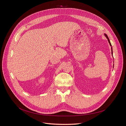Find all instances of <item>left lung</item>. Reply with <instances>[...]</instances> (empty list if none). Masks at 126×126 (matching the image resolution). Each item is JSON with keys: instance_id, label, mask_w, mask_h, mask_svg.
Segmentation results:
<instances>
[{"instance_id": "1", "label": "left lung", "mask_w": 126, "mask_h": 126, "mask_svg": "<svg viewBox=\"0 0 126 126\" xmlns=\"http://www.w3.org/2000/svg\"><path fill=\"white\" fill-rule=\"evenodd\" d=\"M105 36H106L107 38L108 39V41H109V44H110V45L111 46H112V45H111V43H110V40H109V39L108 37V36H107L106 34H105ZM111 49H112V54H113V52H112V47H111Z\"/></svg>"}]
</instances>
